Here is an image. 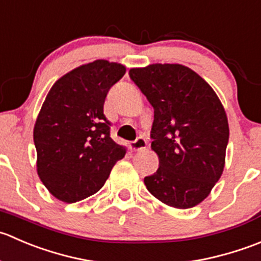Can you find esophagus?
Wrapping results in <instances>:
<instances>
[{
  "instance_id": "1",
  "label": "esophagus",
  "mask_w": 261,
  "mask_h": 261,
  "mask_svg": "<svg viewBox=\"0 0 261 261\" xmlns=\"http://www.w3.org/2000/svg\"><path fill=\"white\" fill-rule=\"evenodd\" d=\"M130 149L133 151H142V149L147 148V139L144 137H138L134 142H130L129 143Z\"/></svg>"
}]
</instances>
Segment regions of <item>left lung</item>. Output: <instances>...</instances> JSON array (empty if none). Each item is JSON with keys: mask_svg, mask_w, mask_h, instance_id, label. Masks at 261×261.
I'll return each instance as SVG.
<instances>
[{"mask_svg": "<svg viewBox=\"0 0 261 261\" xmlns=\"http://www.w3.org/2000/svg\"><path fill=\"white\" fill-rule=\"evenodd\" d=\"M129 77L154 109L151 148L160 167L144 184L154 198L187 210L202 203L221 177L228 120L211 85L189 67L154 63Z\"/></svg>", "mask_w": 261, "mask_h": 261, "instance_id": "left-lung-1", "label": "left lung"}]
</instances>
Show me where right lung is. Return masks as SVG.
<instances>
[{"instance_id": "obj_1", "label": "right lung", "mask_w": 261, "mask_h": 261, "mask_svg": "<svg viewBox=\"0 0 261 261\" xmlns=\"http://www.w3.org/2000/svg\"><path fill=\"white\" fill-rule=\"evenodd\" d=\"M125 66L96 59L57 80L34 125L37 171L44 187L64 203H74L104 187L127 148L110 138L104 102Z\"/></svg>"}]
</instances>
